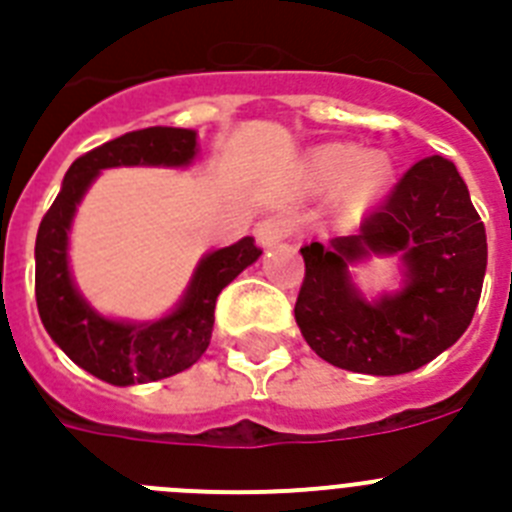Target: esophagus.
Instances as JSON below:
<instances>
[{"instance_id": "obj_1", "label": "esophagus", "mask_w": 512, "mask_h": 512, "mask_svg": "<svg viewBox=\"0 0 512 512\" xmlns=\"http://www.w3.org/2000/svg\"><path fill=\"white\" fill-rule=\"evenodd\" d=\"M287 235H289V223L279 215L264 217V220L256 225V241H259L264 248L277 246V243L284 241Z\"/></svg>"}]
</instances>
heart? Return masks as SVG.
<instances>
[{
	"mask_svg": "<svg viewBox=\"0 0 512 512\" xmlns=\"http://www.w3.org/2000/svg\"><path fill=\"white\" fill-rule=\"evenodd\" d=\"M310 179L315 187L341 184V202L348 210H364L379 200L392 182V161L382 151H364L351 143H328L310 156Z\"/></svg>",
	"mask_w": 512,
	"mask_h": 512,
	"instance_id": "heart-1",
	"label": "heart"
}]
</instances>
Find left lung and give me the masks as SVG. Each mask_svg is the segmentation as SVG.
I'll list each match as a JSON object with an SVG mask.
<instances>
[{
	"mask_svg": "<svg viewBox=\"0 0 512 512\" xmlns=\"http://www.w3.org/2000/svg\"><path fill=\"white\" fill-rule=\"evenodd\" d=\"M305 279L295 302L302 336L320 359L374 377L415 372L454 346L477 310L487 235L449 158L428 156L361 220L359 233L300 248ZM400 255L406 282L369 303L347 266Z\"/></svg>",
	"mask_w": 512,
	"mask_h": 512,
	"instance_id": "left-lung-1",
	"label": "left lung"
}]
</instances>
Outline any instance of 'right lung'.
<instances>
[{
	"label": "right lung",
	"mask_w": 512,
	"mask_h": 512,
	"mask_svg": "<svg viewBox=\"0 0 512 512\" xmlns=\"http://www.w3.org/2000/svg\"><path fill=\"white\" fill-rule=\"evenodd\" d=\"M194 156V130L146 128L120 135L76 158L51 210L40 220L35 238L40 320L63 354L102 382L128 387L189 369L210 346L217 295L261 256L253 238L207 253L179 307L153 323L104 318L79 295L69 271V230L76 205L99 171L112 166H187Z\"/></svg>",
	"instance_id": "right-lung-1"
}]
</instances>
